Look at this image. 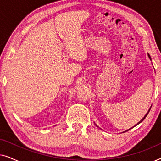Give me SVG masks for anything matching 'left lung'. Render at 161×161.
Segmentation results:
<instances>
[{"instance_id": "left-lung-1", "label": "left lung", "mask_w": 161, "mask_h": 161, "mask_svg": "<svg viewBox=\"0 0 161 161\" xmlns=\"http://www.w3.org/2000/svg\"><path fill=\"white\" fill-rule=\"evenodd\" d=\"M149 58H150V59H151V57H150V56H149ZM151 107H152V106H151ZM150 109H151V108H149V111H148V112H147V114H146V115H145V116H144V118H143V119H142V120H141V121H140V122H138L137 125H138V124H139V123H141V122H142V121H143V120H144V119L147 117V115H148V114H149V111H150ZM95 125H96V124H95ZM96 126H97V127H98V126H97V125H96ZM134 127H135V126H134ZM130 129H131V128H130ZM130 129H129V130H130Z\"/></svg>"}]
</instances>
